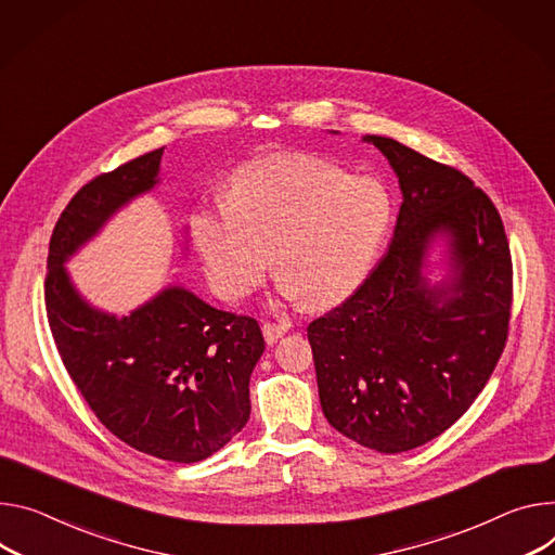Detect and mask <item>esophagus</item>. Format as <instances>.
<instances>
[{
	"label": "esophagus",
	"instance_id": "34e87169",
	"mask_svg": "<svg viewBox=\"0 0 555 555\" xmlns=\"http://www.w3.org/2000/svg\"><path fill=\"white\" fill-rule=\"evenodd\" d=\"M289 327H292L289 321H279V323L266 321V323H263V336H266V340L272 345V343H276L283 334H287Z\"/></svg>",
	"mask_w": 555,
	"mask_h": 555
}]
</instances>
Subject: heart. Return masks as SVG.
<instances>
[{
    "instance_id": "b5f03b06",
    "label": "heart",
    "mask_w": 555,
    "mask_h": 555,
    "mask_svg": "<svg viewBox=\"0 0 555 555\" xmlns=\"http://www.w3.org/2000/svg\"><path fill=\"white\" fill-rule=\"evenodd\" d=\"M391 219L380 181L312 155H281L247 166L228 204L194 219L192 238L221 298L261 287L272 257L287 298L330 308L363 285Z\"/></svg>"
}]
</instances>
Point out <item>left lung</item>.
Here are the masks:
<instances>
[{"mask_svg":"<svg viewBox=\"0 0 555 555\" xmlns=\"http://www.w3.org/2000/svg\"><path fill=\"white\" fill-rule=\"evenodd\" d=\"M402 190L393 238L363 285L308 327L323 414L380 453L421 447L456 423L509 336L514 263L485 190L389 137L370 134ZM452 236L460 274L447 299L420 276L428 238Z\"/></svg>","mask_w":555,"mask_h":555,"instance_id":"obj_1","label":"left lung"}]
</instances>
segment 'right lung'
Returning <instances> with one entry per match:
<instances>
[{"instance_id":"obj_1","label":"right lung","mask_w":555,"mask_h":555,"mask_svg":"<svg viewBox=\"0 0 555 555\" xmlns=\"http://www.w3.org/2000/svg\"><path fill=\"white\" fill-rule=\"evenodd\" d=\"M164 147L96 175L68 201L48 245L46 317L88 408L132 449L198 463L249 418V374L266 340L257 319L210 308L183 287L130 317L88 308L64 261L134 194L157 183Z\"/></svg>"}]
</instances>
